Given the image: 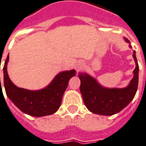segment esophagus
<instances>
[{
	"label": "esophagus",
	"instance_id": "1",
	"mask_svg": "<svg viewBox=\"0 0 146 146\" xmlns=\"http://www.w3.org/2000/svg\"><path fill=\"white\" fill-rule=\"evenodd\" d=\"M82 68H83V64H81V63L77 64L76 66H75V69H76L77 72H80V70L82 69Z\"/></svg>",
	"mask_w": 146,
	"mask_h": 146
}]
</instances>
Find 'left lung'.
<instances>
[{"instance_id":"1","label":"left lung","mask_w":146,"mask_h":146,"mask_svg":"<svg viewBox=\"0 0 146 146\" xmlns=\"http://www.w3.org/2000/svg\"><path fill=\"white\" fill-rule=\"evenodd\" d=\"M124 40L130 43L127 38ZM133 56L136 62L133 78L124 88H106L87 73H79L80 91L88 110L94 114L109 116L121 111L132 101L137 91L139 69L135 50L133 52Z\"/></svg>"}]
</instances>
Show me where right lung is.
Listing matches in <instances>:
<instances>
[{
  "instance_id": "add662e5",
  "label": "right lung",
  "mask_w": 146,
  "mask_h": 146,
  "mask_svg": "<svg viewBox=\"0 0 146 146\" xmlns=\"http://www.w3.org/2000/svg\"><path fill=\"white\" fill-rule=\"evenodd\" d=\"M8 61L9 55L3 68V84L6 94L16 107L23 112L34 117L46 116L56 112L61 106L62 96L70 78L76 74L75 70L59 73L52 82L44 89L29 90L16 87L10 80L7 70Z\"/></svg>"
}]
</instances>
